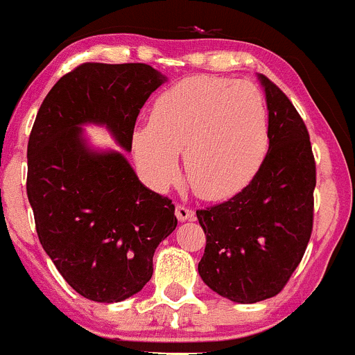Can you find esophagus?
Segmentation results:
<instances>
[{"label": "esophagus", "instance_id": "1", "mask_svg": "<svg viewBox=\"0 0 355 355\" xmlns=\"http://www.w3.org/2000/svg\"><path fill=\"white\" fill-rule=\"evenodd\" d=\"M175 214H177L178 221H192L196 220V213L191 209V207L184 206V204H178L177 207H175Z\"/></svg>", "mask_w": 355, "mask_h": 355}]
</instances>
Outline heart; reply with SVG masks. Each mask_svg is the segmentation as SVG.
<instances>
[{"mask_svg": "<svg viewBox=\"0 0 355 355\" xmlns=\"http://www.w3.org/2000/svg\"><path fill=\"white\" fill-rule=\"evenodd\" d=\"M142 177L157 191L178 177L184 149L192 187L209 199L225 198L250 182L268 151L263 94L247 80L191 77L156 98L151 120L132 132Z\"/></svg>", "mask_w": 355, "mask_h": 355, "instance_id": "obj_1", "label": "heart"}]
</instances>
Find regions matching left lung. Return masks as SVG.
I'll use <instances>...</instances> for the list:
<instances>
[{
	"mask_svg": "<svg viewBox=\"0 0 355 355\" xmlns=\"http://www.w3.org/2000/svg\"><path fill=\"white\" fill-rule=\"evenodd\" d=\"M257 78L268 106L266 156L239 194L196 211L206 234L200 278L239 304L282 292L313 232L316 164L309 134L287 96L264 75Z\"/></svg>",
	"mask_w": 355,
	"mask_h": 355,
	"instance_id": "1",
	"label": "left lung"
}]
</instances>
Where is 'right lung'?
Masks as SVG:
<instances>
[{"instance_id":"add662e5","label":"right lung","mask_w":355,"mask_h":355,"mask_svg":"<svg viewBox=\"0 0 355 355\" xmlns=\"http://www.w3.org/2000/svg\"><path fill=\"white\" fill-rule=\"evenodd\" d=\"M166 82L146 63H84L42 101L27 146V198L39 242L67 284L94 302H121L153 277L177 228L171 200L125 157L144 103ZM84 124L106 126L123 152L90 148Z\"/></svg>"}]
</instances>
